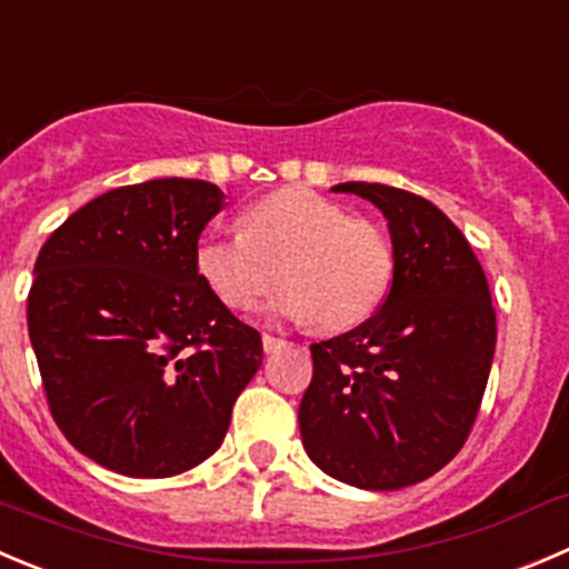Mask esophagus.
Listing matches in <instances>:
<instances>
[{"label": "esophagus", "instance_id": "34e87169", "mask_svg": "<svg viewBox=\"0 0 569 569\" xmlns=\"http://www.w3.org/2000/svg\"><path fill=\"white\" fill-rule=\"evenodd\" d=\"M261 345H263V352H278L286 347V339H278V336H272V333H263Z\"/></svg>", "mask_w": 569, "mask_h": 569}]
</instances>
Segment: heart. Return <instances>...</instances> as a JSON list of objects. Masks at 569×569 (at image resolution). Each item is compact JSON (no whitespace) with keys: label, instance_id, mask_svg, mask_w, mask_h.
Here are the masks:
<instances>
[{"label":"heart","instance_id":"obj_1","mask_svg":"<svg viewBox=\"0 0 569 569\" xmlns=\"http://www.w3.org/2000/svg\"><path fill=\"white\" fill-rule=\"evenodd\" d=\"M241 224L206 233L194 250L197 272L224 306L250 308L280 269L286 289L269 313L333 333L367 322L389 295L395 256L383 230L317 191L261 197Z\"/></svg>","mask_w":569,"mask_h":569}]
</instances>
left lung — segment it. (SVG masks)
Returning <instances> with one entry per match:
<instances>
[{
	"mask_svg": "<svg viewBox=\"0 0 569 569\" xmlns=\"http://www.w3.org/2000/svg\"><path fill=\"white\" fill-rule=\"evenodd\" d=\"M386 217L395 274L383 306L350 333L311 345L300 402L308 459L372 492L442 470L478 417L498 325L470 241L433 202L383 183H339Z\"/></svg>",
	"mask_w": 569,
	"mask_h": 569,
	"instance_id": "1",
	"label": "left lung"
}]
</instances>
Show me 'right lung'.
I'll use <instances>...</instances> for the list:
<instances>
[{
    "label": "right lung",
    "mask_w": 569,
    "mask_h": 569,
    "mask_svg": "<svg viewBox=\"0 0 569 569\" xmlns=\"http://www.w3.org/2000/svg\"><path fill=\"white\" fill-rule=\"evenodd\" d=\"M224 194L206 180L121 186L41 247L27 328L63 437L130 478H169L222 445L263 358L194 267Z\"/></svg>",
    "instance_id": "right-lung-1"
}]
</instances>
